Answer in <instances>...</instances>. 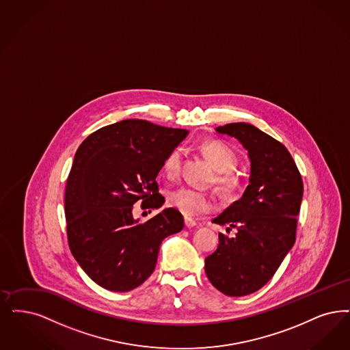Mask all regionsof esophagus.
<instances>
[{"label": "esophagus", "instance_id": "esophagus-1", "mask_svg": "<svg viewBox=\"0 0 350 350\" xmlns=\"http://www.w3.org/2000/svg\"><path fill=\"white\" fill-rule=\"evenodd\" d=\"M185 226H186V228L196 226V220H193V219H190V217H185Z\"/></svg>", "mask_w": 350, "mask_h": 350}]
</instances>
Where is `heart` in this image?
Here are the masks:
<instances>
[{
    "instance_id": "obj_1",
    "label": "heart",
    "mask_w": 350,
    "mask_h": 350,
    "mask_svg": "<svg viewBox=\"0 0 350 350\" xmlns=\"http://www.w3.org/2000/svg\"><path fill=\"white\" fill-rule=\"evenodd\" d=\"M200 151L207 157L215 170L219 172L216 178L217 185L225 191L236 190L239 186V181L232 173V170L237 167L236 152L229 146L219 140L204 142L200 146ZM181 164V148H174L164 159L163 172L169 178L176 177L180 173ZM167 202L172 208L180 211L186 216H196L213 208L212 196L191 187H178L172 190L168 194Z\"/></svg>"
}]
</instances>
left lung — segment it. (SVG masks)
<instances>
[{"label": "left lung", "mask_w": 350, "mask_h": 350, "mask_svg": "<svg viewBox=\"0 0 350 350\" xmlns=\"http://www.w3.org/2000/svg\"><path fill=\"white\" fill-rule=\"evenodd\" d=\"M216 133L236 138L247 151L250 178L242 196L212 220L237 233H219L204 269L217 291L242 297L266 285L293 247L304 183L285 146L258 127L234 122Z\"/></svg>", "instance_id": "1"}]
</instances>
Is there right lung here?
I'll return each instance as SVG.
<instances>
[{"label": "right lung", "mask_w": 350, "mask_h": 350, "mask_svg": "<svg viewBox=\"0 0 350 350\" xmlns=\"http://www.w3.org/2000/svg\"><path fill=\"white\" fill-rule=\"evenodd\" d=\"M189 131L125 120L88 135L74 156L65 215L71 254L84 272L111 292H129L148 279L164 238L181 232L183 217L165 208L147 221L133 216L163 206L156 177L167 154Z\"/></svg>", "instance_id": "right-lung-1"}]
</instances>
